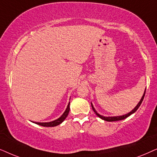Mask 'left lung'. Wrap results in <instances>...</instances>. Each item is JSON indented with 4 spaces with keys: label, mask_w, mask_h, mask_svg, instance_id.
I'll list each match as a JSON object with an SVG mask.
<instances>
[{
    "label": "left lung",
    "mask_w": 157,
    "mask_h": 157,
    "mask_svg": "<svg viewBox=\"0 0 157 157\" xmlns=\"http://www.w3.org/2000/svg\"><path fill=\"white\" fill-rule=\"evenodd\" d=\"M145 93H146V90L144 91V95H143V96H142L141 99V100H140V101H139V103L137 104V105L136 106V107H135L134 108H133V109L132 110H131V111L130 113H127V114H126V115H124V116H111V117H105V116H101V115H100L99 113H97V111H96L95 108H94L93 105V104H92V103H91L92 108H93V111L95 113V114L97 115V116H98V117H99V118H100L101 119H103V120H104V121H109V122H112V121H117L124 120V119L126 118L127 117H128L129 116H131V114H133V113H135V112L136 111V110H138V108H139V106L141 105V103H142V101H143L144 98V95H145Z\"/></svg>",
    "instance_id": "left-lung-1"
}]
</instances>
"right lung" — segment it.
I'll return each mask as SVG.
<instances>
[{
  "mask_svg": "<svg viewBox=\"0 0 157 157\" xmlns=\"http://www.w3.org/2000/svg\"><path fill=\"white\" fill-rule=\"evenodd\" d=\"M70 103H69L65 111L64 112V113L62 114L59 118H57V120L51 121V122H47V123H39V122H33V123H35V124H38L39 126H44V127H54V126H58V125L62 124V123L65 120L67 116H68L69 112H70Z\"/></svg>",
  "mask_w": 157,
  "mask_h": 157,
  "instance_id": "add662e5",
  "label": "right lung"
}]
</instances>
